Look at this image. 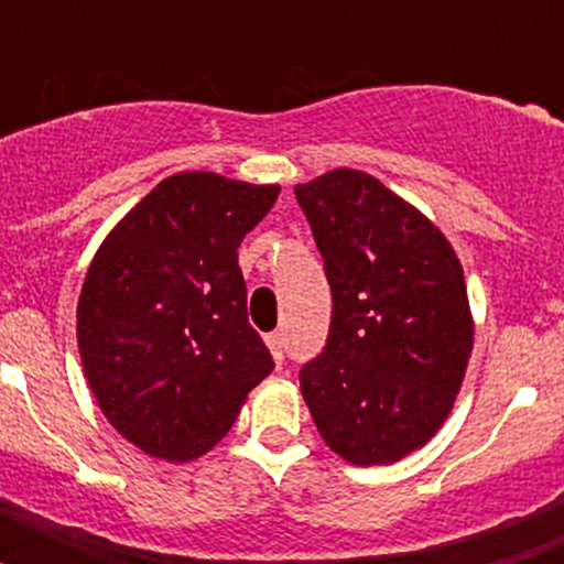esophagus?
Returning <instances> with one entry per match:
<instances>
[{
  "instance_id": "1",
  "label": "esophagus",
  "mask_w": 564,
  "mask_h": 564,
  "mask_svg": "<svg viewBox=\"0 0 564 564\" xmlns=\"http://www.w3.org/2000/svg\"><path fill=\"white\" fill-rule=\"evenodd\" d=\"M265 344H268V350H271L273 361H276V367H282V358H285V347H282V336H279V333H268Z\"/></svg>"
}]
</instances>
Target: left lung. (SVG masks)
<instances>
[{
    "label": "left lung",
    "instance_id": "obj_1",
    "mask_svg": "<svg viewBox=\"0 0 564 564\" xmlns=\"http://www.w3.org/2000/svg\"><path fill=\"white\" fill-rule=\"evenodd\" d=\"M333 291L325 352L299 376L325 443L352 466H390L449 417L475 347L455 248L441 228L358 169L299 183Z\"/></svg>",
    "mask_w": 564,
    "mask_h": 564
}]
</instances>
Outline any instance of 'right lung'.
Returning <instances> with one entry per match:
<instances>
[{
  "mask_svg": "<svg viewBox=\"0 0 564 564\" xmlns=\"http://www.w3.org/2000/svg\"><path fill=\"white\" fill-rule=\"evenodd\" d=\"M276 197V183L177 172L89 262L76 307L84 376L104 417L143 455H206L273 370L248 325L237 248Z\"/></svg>",
  "mask_w": 564,
  "mask_h": 564,
  "instance_id": "1",
  "label": "right lung"
}]
</instances>
